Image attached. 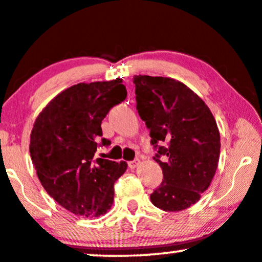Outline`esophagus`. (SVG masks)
<instances>
[{
  "mask_svg": "<svg viewBox=\"0 0 262 262\" xmlns=\"http://www.w3.org/2000/svg\"><path fill=\"white\" fill-rule=\"evenodd\" d=\"M138 165H140V160L138 159L128 161V167H130V169H135V167H137Z\"/></svg>",
  "mask_w": 262,
  "mask_h": 262,
  "instance_id": "esophagus-1",
  "label": "esophagus"
}]
</instances>
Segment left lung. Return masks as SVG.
Here are the masks:
<instances>
[{
	"label": "left lung",
	"instance_id": "obj_1",
	"mask_svg": "<svg viewBox=\"0 0 262 262\" xmlns=\"http://www.w3.org/2000/svg\"><path fill=\"white\" fill-rule=\"evenodd\" d=\"M137 111L149 128L163 182L150 194L157 208L181 211L196 202L214 179L220 132L214 115L188 86L163 76L136 75ZM166 141L168 146H158ZM166 160L161 162L160 157Z\"/></svg>",
	"mask_w": 262,
	"mask_h": 262
}]
</instances>
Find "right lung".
<instances>
[{"label":"right lung","instance_id":"obj_1","mask_svg":"<svg viewBox=\"0 0 262 262\" xmlns=\"http://www.w3.org/2000/svg\"><path fill=\"white\" fill-rule=\"evenodd\" d=\"M127 96L122 79L80 82L57 95L35 120L30 157L45 190L64 209L98 217L112 208L125 161L95 158L102 120ZM111 141L102 138V146Z\"/></svg>","mask_w":262,"mask_h":262}]
</instances>
